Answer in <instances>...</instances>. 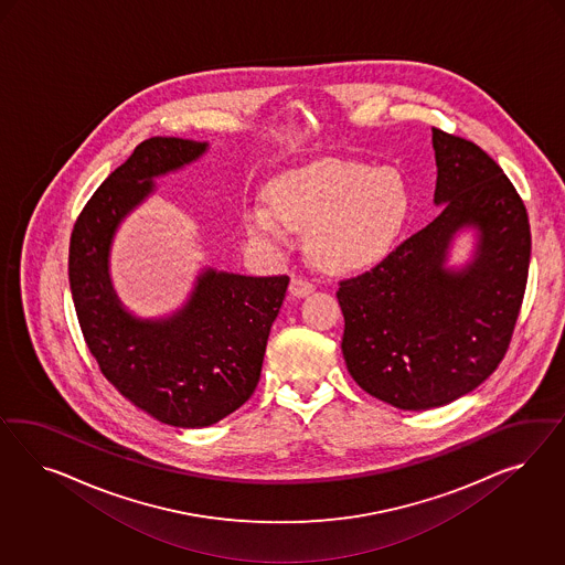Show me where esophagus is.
Segmentation results:
<instances>
[{"label":"esophagus","mask_w":565,"mask_h":565,"mask_svg":"<svg viewBox=\"0 0 565 565\" xmlns=\"http://www.w3.org/2000/svg\"><path fill=\"white\" fill-rule=\"evenodd\" d=\"M315 290V284L305 277V275H291L290 281V294L291 296H298V298H302V296H308L310 291Z\"/></svg>","instance_id":"esophagus-1"}]
</instances>
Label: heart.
Masks as SVG:
<instances>
[{
	"mask_svg": "<svg viewBox=\"0 0 565 565\" xmlns=\"http://www.w3.org/2000/svg\"><path fill=\"white\" fill-rule=\"evenodd\" d=\"M265 206L246 211L255 238L281 242L286 232L308 230L310 255L331 271L362 269L385 257L406 217L408 199L392 170L323 159L281 173L267 189Z\"/></svg>",
	"mask_w": 565,
	"mask_h": 565,
	"instance_id": "1",
	"label": "heart"
}]
</instances>
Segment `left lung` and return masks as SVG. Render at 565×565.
<instances>
[{"mask_svg": "<svg viewBox=\"0 0 565 565\" xmlns=\"http://www.w3.org/2000/svg\"><path fill=\"white\" fill-rule=\"evenodd\" d=\"M433 149L441 213L338 290L350 375L399 411L445 406L495 371L531 265L529 213L510 178L479 145L441 128H433ZM463 224L480 227V253L449 273L444 253Z\"/></svg>", "mask_w": 565, "mask_h": 565, "instance_id": "left-lung-1", "label": "left lung"}]
</instances>
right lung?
I'll list each match as a JSON object with an SVG mask.
<instances>
[{"mask_svg":"<svg viewBox=\"0 0 565 565\" xmlns=\"http://www.w3.org/2000/svg\"><path fill=\"white\" fill-rule=\"evenodd\" d=\"M205 149L182 138L142 140L95 190L70 236V290L93 359L124 397L171 427H209L248 402L290 284L288 275L205 271L168 321H137L121 310L107 277L114 230L153 190L151 178Z\"/></svg>","mask_w":565,"mask_h":565,"instance_id":"right-lung-1","label":"right lung"}]
</instances>
